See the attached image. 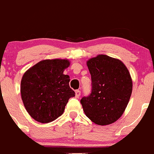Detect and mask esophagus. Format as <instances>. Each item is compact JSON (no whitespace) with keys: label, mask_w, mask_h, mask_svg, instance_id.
<instances>
[{"label":"esophagus","mask_w":154,"mask_h":154,"mask_svg":"<svg viewBox=\"0 0 154 154\" xmlns=\"http://www.w3.org/2000/svg\"><path fill=\"white\" fill-rule=\"evenodd\" d=\"M80 90H76L75 91V96L77 98H79L80 96Z\"/></svg>","instance_id":"1"}]
</instances>
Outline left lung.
Wrapping results in <instances>:
<instances>
[{
  "label": "left lung",
  "mask_w": 154,
  "mask_h": 154,
  "mask_svg": "<svg viewBox=\"0 0 154 154\" xmlns=\"http://www.w3.org/2000/svg\"><path fill=\"white\" fill-rule=\"evenodd\" d=\"M91 93L80 100L85 114L95 124L107 125L124 113L132 93L130 73L119 60L100 54L87 61Z\"/></svg>",
  "instance_id": "obj_1"
}]
</instances>
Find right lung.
<instances>
[{
    "instance_id": "1",
    "label": "right lung",
    "mask_w": 154,
    "mask_h": 154,
    "mask_svg": "<svg viewBox=\"0 0 154 154\" xmlns=\"http://www.w3.org/2000/svg\"><path fill=\"white\" fill-rule=\"evenodd\" d=\"M68 60H41L24 73L20 94L24 106L35 120L52 122L63 114L69 98L75 93L69 86L70 77L63 72Z\"/></svg>"
}]
</instances>
